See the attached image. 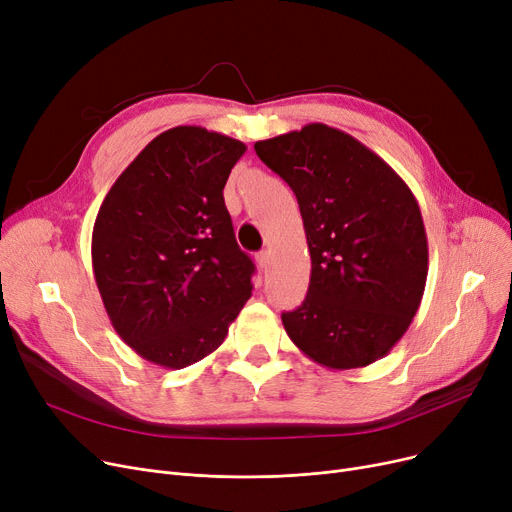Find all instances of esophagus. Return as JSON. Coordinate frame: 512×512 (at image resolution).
Returning a JSON list of instances; mask_svg holds the SVG:
<instances>
[{
    "mask_svg": "<svg viewBox=\"0 0 512 512\" xmlns=\"http://www.w3.org/2000/svg\"><path fill=\"white\" fill-rule=\"evenodd\" d=\"M257 263H259L261 270H267V265H270V251L257 253Z\"/></svg>",
    "mask_w": 512,
    "mask_h": 512,
    "instance_id": "1",
    "label": "esophagus"
}]
</instances>
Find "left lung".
Returning <instances> with one entry per match:
<instances>
[{
  "mask_svg": "<svg viewBox=\"0 0 512 512\" xmlns=\"http://www.w3.org/2000/svg\"><path fill=\"white\" fill-rule=\"evenodd\" d=\"M255 151L297 195L311 253L307 297L282 313L286 334L330 369L382 359L409 330L427 280L411 188L380 155L326 124L257 141Z\"/></svg>",
  "mask_w": 512,
  "mask_h": 512,
  "instance_id": "obj_1",
  "label": "left lung"
}]
</instances>
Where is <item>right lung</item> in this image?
<instances>
[{
  "mask_svg": "<svg viewBox=\"0 0 512 512\" xmlns=\"http://www.w3.org/2000/svg\"><path fill=\"white\" fill-rule=\"evenodd\" d=\"M247 145L176 126L134 157L93 226V272L118 336L143 359L182 369L218 348L251 297L224 186Z\"/></svg>",
  "mask_w": 512,
  "mask_h": 512,
  "instance_id": "add662e5",
  "label": "right lung"
}]
</instances>
